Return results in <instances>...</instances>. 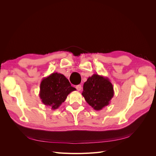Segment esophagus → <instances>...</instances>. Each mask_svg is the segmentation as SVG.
I'll list each match as a JSON object with an SVG mask.
<instances>
[{"label":"esophagus","mask_w":156,"mask_h":156,"mask_svg":"<svg viewBox=\"0 0 156 156\" xmlns=\"http://www.w3.org/2000/svg\"><path fill=\"white\" fill-rule=\"evenodd\" d=\"M75 88H76V89L79 91L81 90V89H82V87H81V85H80V84H79V85H77Z\"/></svg>","instance_id":"esophagus-1"}]
</instances>
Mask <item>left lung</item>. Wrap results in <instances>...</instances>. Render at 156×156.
I'll return each mask as SVG.
<instances>
[{
  "mask_svg": "<svg viewBox=\"0 0 156 156\" xmlns=\"http://www.w3.org/2000/svg\"><path fill=\"white\" fill-rule=\"evenodd\" d=\"M114 89L108 77L94 74L83 84V96L94 110L100 111L111 103Z\"/></svg>",
  "mask_w": 156,
  "mask_h": 156,
  "instance_id": "left-lung-1",
  "label": "left lung"
}]
</instances>
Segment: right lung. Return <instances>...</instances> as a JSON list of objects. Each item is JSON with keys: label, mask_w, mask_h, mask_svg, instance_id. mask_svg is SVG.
Wrapping results in <instances>:
<instances>
[{"label": "right lung", "mask_w": 156, "mask_h": 156, "mask_svg": "<svg viewBox=\"0 0 156 156\" xmlns=\"http://www.w3.org/2000/svg\"><path fill=\"white\" fill-rule=\"evenodd\" d=\"M74 90L76 88L71 86L68 79L63 74L56 72L42 79L39 95L45 105L55 110L62 105L68 94Z\"/></svg>", "instance_id": "right-lung-1"}]
</instances>
